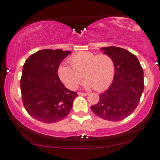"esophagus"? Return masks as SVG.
I'll list each match as a JSON object with an SVG mask.
<instances>
[{"mask_svg": "<svg viewBox=\"0 0 160 160\" xmlns=\"http://www.w3.org/2000/svg\"><path fill=\"white\" fill-rule=\"evenodd\" d=\"M78 94L79 96H87V95H88V93H82V92H78Z\"/></svg>", "mask_w": 160, "mask_h": 160, "instance_id": "34e87169", "label": "esophagus"}]
</instances>
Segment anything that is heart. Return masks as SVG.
<instances>
[{"mask_svg":"<svg viewBox=\"0 0 160 160\" xmlns=\"http://www.w3.org/2000/svg\"><path fill=\"white\" fill-rule=\"evenodd\" d=\"M69 61L71 67L61 65L58 74L63 83L72 90L78 86L82 77L86 78L84 86L93 88L97 91L105 90L113 80L114 63L109 55L80 52L72 55Z\"/></svg>","mask_w":160,"mask_h":160,"instance_id":"obj_1","label":"heart"}]
</instances>
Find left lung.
Listing matches in <instances>:
<instances>
[{
  "label": "left lung",
  "instance_id": "1",
  "mask_svg": "<svg viewBox=\"0 0 160 160\" xmlns=\"http://www.w3.org/2000/svg\"><path fill=\"white\" fill-rule=\"evenodd\" d=\"M112 59L115 75L107 91L99 94L97 104L91 106L93 113L105 120L118 121L136 109L143 91V70L135 55L118 47L102 48Z\"/></svg>",
  "mask_w": 160,
  "mask_h": 160
}]
</instances>
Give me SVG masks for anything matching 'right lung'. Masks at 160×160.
I'll return each mask as SVG.
<instances>
[{"label":"right lung","instance_id":"add662e5","mask_svg":"<svg viewBox=\"0 0 160 160\" xmlns=\"http://www.w3.org/2000/svg\"><path fill=\"white\" fill-rule=\"evenodd\" d=\"M70 51L45 49L25 61L20 80L23 105L30 116L46 123L66 118L78 93L67 89L58 77L59 65Z\"/></svg>","mask_w":160,"mask_h":160}]
</instances>
